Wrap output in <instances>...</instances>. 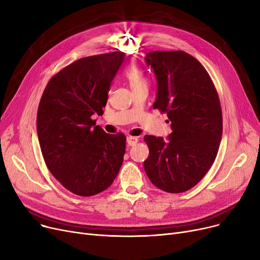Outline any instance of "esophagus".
<instances>
[{
  "label": "esophagus",
  "instance_id": "34e87169",
  "mask_svg": "<svg viewBox=\"0 0 260 260\" xmlns=\"http://www.w3.org/2000/svg\"><path fill=\"white\" fill-rule=\"evenodd\" d=\"M138 141H139V139L137 137H134V136H127V138H126V142L131 146L136 145Z\"/></svg>",
  "mask_w": 260,
  "mask_h": 260
}]
</instances>
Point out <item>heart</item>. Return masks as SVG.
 <instances>
[{"label": "heart", "mask_w": 260, "mask_h": 260, "mask_svg": "<svg viewBox=\"0 0 260 260\" xmlns=\"http://www.w3.org/2000/svg\"><path fill=\"white\" fill-rule=\"evenodd\" d=\"M124 77L128 81L132 89L147 86V78L145 73L137 65H131L124 71Z\"/></svg>", "instance_id": "1"}]
</instances>
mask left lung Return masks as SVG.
Listing matches in <instances>:
<instances>
[{
	"label": "left lung",
	"instance_id": "left-lung-1",
	"mask_svg": "<svg viewBox=\"0 0 260 260\" xmlns=\"http://www.w3.org/2000/svg\"><path fill=\"white\" fill-rule=\"evenodd\" d=\"M145 61L158 82L153 107L172 122L170 140L146 135L144 170L168 193H183L209 172L222 136L220 100L201 63L182 50L151 51Z\"/></svg>",
	"mask_w": 260,
	"mask_h": 260
}]
</instances>
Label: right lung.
Returning a JSON list of instances; mask_svg holds the SVG:
<instances>
[{"instance_id": "obj_1", "label": "right lung", "mask_w": 260, "mask_h": 260, "mask_svg": "<svg viewBox=\"0 0 260 260\" xmlns=\"http://www.w3.org/2000/svg\"><path fill=\"white\" fill-rule=\"evenodd\" d=\"M124 52L85 57L53 75L41 97L37 132L50 173L83 197L112 185L122 166L126 137L106 134L93 115H103L111 83Z\"/></svg>"}]
</instances>
